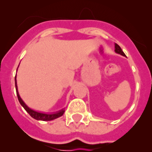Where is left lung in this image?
<instances>
[{
    "instance_id": "obj_1",
    "label": "left lung",
    "mask_w": 152,
    "mask_h": 152,
    "mask_svg": "<svg viewBox=\"0 0 152 152\" xmlns=\"http://www.w3.org/2000/svg\"><path fill=\"white\" fill-rule=\"evenodd\" d=\"M115 53H120V54H121V55H123V56H125V54H124V53L122 51V50H121V48L119 45H118L117 44H115Z\"/></svg>"
}]
</instances>
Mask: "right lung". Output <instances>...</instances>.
Returning a JSON list of instances; mask_svg holds the SVG:
<instances>
[{"instance_id": "right-lung-1", "label": "right lung", "mask_w": 152, "mask_h": 152, "mask_svg": "<svg viewBox=\"0 0 152 152\" xmlns=\"http://www.w3.org/2000/svg\"><path fill=\"white\" fill-rule=\"evenodd\" d=\"M15 87H16V93H17L18 99V101H19V102H20V104L23 107V108L27 111V112L31 115V117L34 118L36 120H37V121H53V120L56 119V118H58L60 117V116H62L63 115V113H64V112H65L64 109H62V110H60V111L55 112V113H53V114H45V113H40V112H36V111H33V110H31V108H29L28 106L25 104L24 102L22 100V99L20 98V96L18 94V88H17V83H16V77H15Z\"/></svg>"}]
</instances>
